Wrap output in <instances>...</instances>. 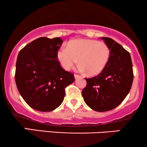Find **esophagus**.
<instances>
[{"label":"esophagus","mask_w":147,"mask_h":147,"mask_svg":"<svg viewBox=\"0 0 147 147\" xmlns=\"http://www.w3.org/2000/svg\"><path fill=\"white\" fill-rule=\"evenodd\" d=\"M74 77H75V79H78V78H80L81 76H79V75H76V74H75V75H74Z\"/></svg>","instance_id":"1"}]
</instances>
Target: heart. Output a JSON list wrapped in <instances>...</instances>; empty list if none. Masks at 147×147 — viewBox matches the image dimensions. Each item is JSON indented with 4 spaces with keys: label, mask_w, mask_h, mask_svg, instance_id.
Masks as SVG:
<instances>
[{
    "label": "heart",
    "mask_w": 147,
    "mask_h": 147,
    "mask_svg": "<svg viewBox=\"0 0 147 147\" xmlns=\"http://www.w3.org/2000/svg\"><path fill=\"white\" fill-rule=\"evenodd\" d=\"M110 57L109 45L104 42L90 39L73 40L69 42L67 47H63L57 52L58 60L65 70H70L79 59V70L86 71L91 76L101 73Z\"/></svg>",
    "instance_id": "heart-1"
}]
</instances>
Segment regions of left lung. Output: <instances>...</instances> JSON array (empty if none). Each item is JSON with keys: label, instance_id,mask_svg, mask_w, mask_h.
<instances>
[{"label": "left lung", "instance_id": "1", "mask_svg": "<svg viewBox=\"0 0 147 147\" xmlns=\"http://www.w3.org/2000/svg\"><path fill=\"white\" fill-rule=\"evenodd\" d=\"M101 38L110 48V60L99 75L86 79L87 84L82 90V96L92 110L105 112L119 106L129 94L133 72L129 52L112 38Z\"/></svg>", "mask_w": 147, "mask_h": 147}]
</instances>
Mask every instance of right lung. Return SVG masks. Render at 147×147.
Segmentation results:
<instances>
[{
	"label": "right lung",
	"instance_id": "right-lung-1",
	"mask_svg": "<svg viewBox=\"0 0 147 147\" xmlns=\"http://www.w3.org/2000/svg\"><path fill=\"white\" fill-rule=\"evenodd\" d=\"M63 43L59 37H40L18 53L15 81L20 95L30 107L50 112L59 107L65 88L75 81L73 74L64 70L57 59Z\"/></svg>",
	"mask_w": 147,
	"mask_h": 147
}]
</instances>
